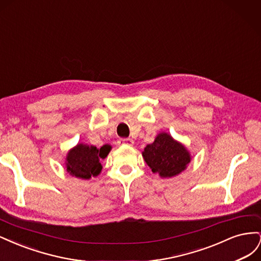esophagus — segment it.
<instances>
[{
	"mask_svg": "<svg viewBox=\"0 0 261 261\" xmlns=\"http://www.w3.org/2000/svg\"><path fill=\"white\" fill-rule=\"evenodd\" d=\"M117 144L120 146H133L134 145V140L130 138H123L117 141Z\"/></svg>",
	"mask_w": 261,
	"mask_h": 261,
	"instance_id": "1",
	"label": "esophagus"
}]
</instances>
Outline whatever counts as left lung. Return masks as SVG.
Here are the masks:
<instances>
[{
	"label": "left lung",
	"mask_w": 261,
	"mask_h": 261,
	"mask_svg": "<svg viewBox=\"0 0 261 261\" xmlns=\"http://www.w3.org/2000/svg\"><path fill=\"white\" fill-rule=\"evenodd\" d=\"M141 153L148 167L162 178L177 176L192 160L187 148L165 132L158 134L153 143L147 145Z\"/></svg>",
	"instance_id": "left-lung-1"
}]
</instances>
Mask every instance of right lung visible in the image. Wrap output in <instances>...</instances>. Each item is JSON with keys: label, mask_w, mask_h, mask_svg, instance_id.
Returning a JSON list of instances; mask_svg holds the SVG:
<instances>
[{"label": "right lung", "mask_w": 261, "mask_h": 261, "mask_svg": "<svg viewBox=\"0 0 261 261\" xmlns=\"http://www.w3.org/2000/svg\"><path fill=\"white\" fill-rule=\"evenodd\" d=\"M112 147L103 145L97 148L92 145L80 143L68 150L65 158V168L69 175L82 179L98 176L102 171L100 160L106 159Z\"/></svg>", "instance_id": "add662e5"}]
</instances>
